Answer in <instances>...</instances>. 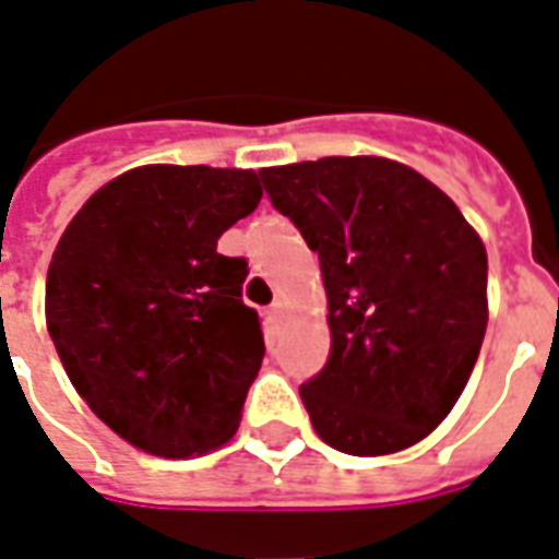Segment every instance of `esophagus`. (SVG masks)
<instances>
[{
  "label": "esophagus",
  "instance_id": "esophagus-1",
  "mask_svg": "<svg viewBox=\"0 0 559 559\" xmlns=\"http://www.w3.org/2000/svg\"><path fill=\"white\" fill-rule=\"evenodd\" d=\"M284 316H287V307H284V304H281V301H275L270 307V310H266V321H270L272 326H278L281 321H284Z\"/></svg>",
  "mask_w": 559,
  "mask_h": 559
}]
</instances>
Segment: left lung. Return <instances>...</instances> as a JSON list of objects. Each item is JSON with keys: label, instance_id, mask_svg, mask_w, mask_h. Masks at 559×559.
I'll return each instance as SVG.
<instances>
[{"label": "left lung", "instance_id": "obj_1", "mask_svg": "<svg viewBox=\"0 0 559 559\" xmlns=\"http://www.w3.org/2000/svg\"><path fill=\"white\" fill-rule=\"evenodd\" d=\"M319 252L330 358L301 384L316 433L350 456L421 442L468 384L488 326V255L460 206L388 157L261 169Z\"/></svg>", "mask_w": 559, "mask_h": 559}]
</instances>
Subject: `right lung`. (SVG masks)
Returning <instances> with one entry per match:
<instances>
[{"label":"right lung","mask_w":559,"mask_h":559,"mask_svg":"<svg viewBox=\"0 0 559 559\" xmlns=\"http://www.w3.org/2000/svg\"><path fill=\"white\" fill-rule=\"evenodd\" d=\"M252 169L152 163L71 217L45 324L85 405L140 451L189 460L235 437L264 333L240 301L247 261L217 238L261 203Z\"/></svg>","instance_id":"add662e5"}]
</instances>
